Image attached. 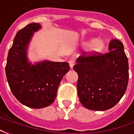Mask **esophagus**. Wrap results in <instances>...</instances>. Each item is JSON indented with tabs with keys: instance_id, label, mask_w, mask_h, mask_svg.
I'll return each mask as SVG.
<instances>
[{
	"instance_id": "1",
	"label": "esophagus",
	"mask_w": 134,
	"mask_h": 134,
	"mask_svg": "<svg viewBox=\"0 0 134 134\" xmlns=\"http://www.w3.org/2000/svg\"><path fill=\"white\" fill-rule=\"evenodd\" d=\"M69 64H70V67L72 68L73 66L75 65V61H74V60H70V61H69Z\"/></svg>"
}]
</instances>
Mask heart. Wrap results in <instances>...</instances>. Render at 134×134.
<instances>
[{
    "instance_id": "heart-1",
    "label": "heart",
    "mask_w": 134,
    "mask_h": 134,
    "mask_svg": "<svg viewBox=\"0 0 134 134\" xmlns=\"http://www.w3.org/2000/svg\"><path fill=\"white\" fill-rule=\"evenodd\" d=\"M90 49L94 53L100 52L105 47V43L102 39H96L93 40L90 44Z\"/></svg>"
}]
</instances>
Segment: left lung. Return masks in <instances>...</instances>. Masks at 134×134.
I'll list each match as a JSON object with an SVG mask.
<instances>
[{
  "mask_svg": "<svg viewBox=\"0 0 134 134\" xmlns=\"http://www.w3.org/2000/svg\"><path fill=\"white\" fill-rule=\"evenodd\" d=\"M109 52H83L73 67L78 75L77 94L82 105L92 110H105L115 106L126 93L129 62L124 44L110 41Z\"/></svg>",
  "mask_w": 134,
  "mask_h": 134,
  "instance_id": "1",
  "label": "left lung"
}]
</instances>
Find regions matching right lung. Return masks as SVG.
<instances>
[{"mask_svg": "<svg viewBox=\"0 0 134 134\" xmlns=\"http://www.w3.org/2000/svg\"><path fill=\"white\" fill-rule=\"evenodd\" d=\"M39 29V24L33 23L17 32L5 66L13 96L21 103L32 108H42L52 103L62 79L70 68L67 62L43 61L32 64L29 62L28 45Z\"/></svg>", "mask_w": 134, "mask_h": 134, "instance_id": "obj_1", "label": "right lung"}]
</instances>
